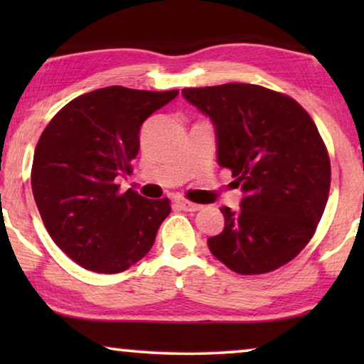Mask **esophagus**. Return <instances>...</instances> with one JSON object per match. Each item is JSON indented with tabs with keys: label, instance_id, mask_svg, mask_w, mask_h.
<instances>
[{
	"label": "esophagus",
	"instance_id": "34e87169",
	"mask_svg": "<svg viewBox=\"0 0 364 364\" xmlns=\"http://www.w3.org/2000/svg\"><path fill=\"white\" fill-rule=\"evenodd\" d=\"M176 203L186 212H197L202 208V205H198V203H193V202H188V200H186V198H177Z\"/></svg>",
	"mask_w": 364,
	"mask_h": 364
}]
</instances>
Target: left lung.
Instances as JSON below:
<instances>
[{
    "mask_svg": "<svg viewBox=\"0 0 364 364\" xmlns=\"http://www.w3.org/2000/svg\"><path fill=\"white\" fill-rule=\"evenodd\" d=\"M182 96L210 117L218 166L243 192L238 210L220 208L225 227L208 248L242 275L277 270L305 248L326 207L331 167L315 122L291 97L255 84L187 87Z\"/></svg>",
    "mask_w": 364,
    "mask_h": 364,
    "instance_id": "1",
    "label": "left lung"
}]
</instances>
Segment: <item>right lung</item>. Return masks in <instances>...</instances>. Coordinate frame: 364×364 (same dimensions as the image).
Segmentation results:
<instances>
[{
    "label": "right lung",
    "mask_w": 364,
    "mask_h": 364,
    "mask_svg": "<svg viewBox=\"0 0 364 364\" xmlns=\"http://www.w3.org/2000/svg\"><path fill=\"white\" fill-rule=\"evenodd\" d=\"M178 91L109 86L82 94L51 119L33 159L31 187L54 243L86 270L121 273L147 255L168 213V198L119 192L131 173L139 132Z\"/></svg>",
    "instance_id": "add662e5"
}]
</instances>
